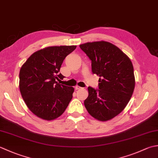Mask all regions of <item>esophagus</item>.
<instances>
[{"label":"esophagus","instance_id":"obj_1","mask_svg":"<svg viewBox=\"0 0 158 158\" xmlns=\"http://www.w3.org/2000/svg\"><path fill=\"white\" fill-rule=\"evenodd\" d=\"M75 89H81V88H82L80 87L79 85H76L75 87Z\"/></svg>","mask_w":158,"mask_h":158}]
</instances>
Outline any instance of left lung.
Segmentation results:
<instances>
[{"instance_id":"1","label":"left lung","mask_w":158,"mask_h":158,"mask_svg":"<svg viewBox=\"0 0 158 158\" xmlns=\"http://www.w3.org/2000/svg\"><path fill=\"white\" fill-rule=\"evenodd\" d=\"M92 61V71L100 77L98 89L88 87L84 106L99 121H107L122 112L135 88L134 67L130 59L110 42L98 41L79 45Z\"/></svg>"}]
</instances>
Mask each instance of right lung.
<instances>
[{
	"instance_id": "right-lung-1",
	"label": "right lung",
	"mask_w": 158,
	"mask_h": 158,
	"mask_svg": "<svg viewBox=\"0 0 158 158\" xmlns=\"http://www.w3.org/2000/svg\"><path fill=\"white\" fill-rule=\"evenodd\" d=\"M77 46H48L36 51L22 66L19 88L31 112L45 120L62 114L73 98L74 88L60 84L63 61Z\"/></svg>"
}]
</instances>
